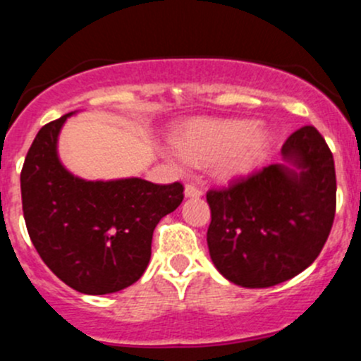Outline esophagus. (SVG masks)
I'll return each instance as SVG.
<instances>
[{"label":"esophagus","instance_id":"34e87169","mask_svg":"<svg viewBox=\"0 0 361 361\" xmlns=\"http://www.w3.org/2000/svg\"><path fill=\"white\" fill-rule=\"evenodd\" d=\"M184 195H185V198H200V196H202L203 192H202V189L195 188V185L185 184V188H184Z\"/></svg>","mask_w":361,"mask_h":361}]
</instances>
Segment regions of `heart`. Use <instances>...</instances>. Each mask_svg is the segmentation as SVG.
<instances>
[{
  "mask_svg": "<svg viewBox=\"0 0 361 361\" xmlns=\"http://www.w3.org/2000/svg\"><path fill=\"white\" fill-rule=\"evenodd\" d=\"M274 145V133L244 119L198 117L176 130V145H166L165 156L177 169L212 165L221 182H235L255 172Z\"/></svg>",
  "mask_w": 361,
  "mask_h": 361,
  "instance_id": "heart-1",
  "label": "heart"
}]
</instances>
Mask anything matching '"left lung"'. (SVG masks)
<instances>
[{"instance_id":"obj_1","label":"left lung","mask_w":361,"mask_h":361,"mask_svg":"<svg viewBox=\"0 0 361 361\" xmlns=\"http://www.w3.org/2000/svg\"><path fill=\"white\" fill-rule=\"evenodd\" d=\"M281 156L247 180L207 192L210 259L237 286L270 288L298 276L330 235L337 182L324 138L303 126Z\"/></svg>"}]
</instances>
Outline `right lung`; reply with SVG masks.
I'll return each mask as SVG.
<instances>
[{"instance_id": "obj_1", "label": "right lung", "mask_w": 361, "mask_h": 361, "mask_svg": "<svg viewBox=\"0 0 361 361\" xmlns=\"http://www.w3.org/2000/svg\"><path fill=\"white\" fill-rule=\"evenodd\" d=\"M77 112L45 124L27 151L20 173L24 219L40 258L64 284L84 295L116 293L145 272L152 231L180 205L184 188L71 173L58 144L64 123Z\"/></svg>"}]
</instances>
